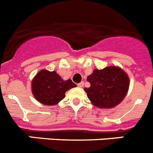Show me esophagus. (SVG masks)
I'll use <instances>...</instances> for the list:
<instances>
[{"label": "esophagus", "instance_id": "34e87169", "mask_svg": "<svg viewBox=\"0 0 153 153\" xmlns=\"http://www.w3.org/2000/svg\"><path fill=\"white\" fill-rule=\"evenodd\" d=\"M83 85H84V82H80L79 83H78L77 86H79V87H81V88H82V87L83 86Z\"/></svg>", "mask_w": 153, "mask_h": 153}]
</instances>
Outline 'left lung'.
Listing matches in <instances>:
<instances>
[{"instance_id": "obj_1", "label": "left lung", "mask_w": 153, "mask_h": 153, "mask_svg": "<svg viewBox=\"0 0 153 153\" xmlns=\"http://www.w3.org/2000/svg\"><path fill=\"white\" fill-rule=\"evenodd\" d=\"M86 80L90 83L89 88H84L89 100L93 106L102 109L113 108L122 102L129 86L126 73L115 66L96 69Z\"/></svg>"}]
</instances>
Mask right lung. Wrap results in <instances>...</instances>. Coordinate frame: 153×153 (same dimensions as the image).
I'll list each match as a JSON object with an SVG mask.
<instances>
[{"instance_id":"obj_1","label":"right lung","mask_w":153,"mask_h":153,"mask_svg":"<svg viewBox=\"0 0 153 153\" xmlns=\"http://www.w3.org/2000/svg\"><path fill=\"white\" fill-rule=\"evenodd\" d=\"M76 85L70 79L63 80L56 71L41 70L31 83V90L36 100L47 106H53L65 97V93Z\"/></svg>"}]
</instances>
